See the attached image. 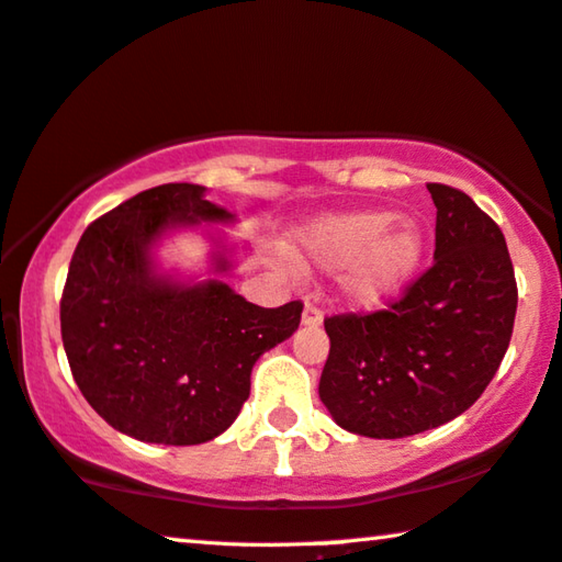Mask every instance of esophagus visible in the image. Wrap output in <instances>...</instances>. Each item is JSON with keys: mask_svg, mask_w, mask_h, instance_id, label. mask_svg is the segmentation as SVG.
Returning <instances> with one entry per match:
<instances>
[{"mask_svg": "<svg viewBox=\"0 0 562 562\" xmlns=\"http://www.w3.org/2000/svg\"><path fill=\"white\" fill-rule=\"evenodd\" d=\"M302 325H305V327H319V325H323V310H319L317 305H313V302H307L305 313H302Z\"/></svg>", "mask_w": 562, "mask_h": 562, "instance_id": "34e87169", "label": "esophagus"}]
</instances>
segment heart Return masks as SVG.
Segmentation results:
<instances>
[{
    "instance_id": "heart-1",
    "label": "heart",
    "mask_w": 562,
    "mask_h": 562,
    "mask_svg": "<svg viewBox=\"0 0 562 562\" xmlns=\"http://www.w3.org/2000/svg\"><path fill=\"white\" fill-rule=\"evenodd\" d=\"M302 257L319 270H337L340 292L352 307L375 310L403 295L425 260L427 237L420 222L393 210L329 215L300 239Z\"/></svg>"
}]
</instances>
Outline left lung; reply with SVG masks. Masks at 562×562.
<instances>
[{"label":"left lung","mask_w":562,"mask_h":562,"mask_svg":"<svg viewBox=\"0 0 562 562\" xmlns=\"http://www.w3.org/2000/svg\"><path fill=\"white\" fill-rule=\"evenodd\" d=\"M432 194L435 262L390 310L325 319L319 400L347 432L395 440L456 420L510 345L518 284L501 227L465 192Z\"/></svg>","instance_id":"1"}]
</instances>
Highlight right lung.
<instances>
[{
  "mask_svg": "<svg viewBox=\"0 0 562 562\" xmlns=\"http://www.w3.org/2000/svg\"><path fill=\"white\" fill-rule=\"evenodd\" d=\"M200 184H159L85 229L59 302L77 387L114 430L142 442L200 445L235 423L260 355L295 333L302 302L260 307L217 278L182 282L155 249L182 227L229 225ZM212 272H229L212 237Z\"/></svg>",
  "mask_w": 562,
  "mask_h": 562,
  "instance_id": "right-lung-1",
  "label": "right lung"
}]
</instances>
